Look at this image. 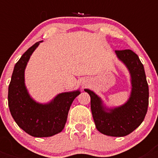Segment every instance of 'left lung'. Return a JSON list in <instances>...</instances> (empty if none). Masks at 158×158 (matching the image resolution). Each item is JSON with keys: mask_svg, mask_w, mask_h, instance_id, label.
Here are the masks:
<instances>
[{"mask_svg": "<svg viewBox=\"0 0 158 158\" xmlns=\"http://www.w3.org/2000/svg\"><path fill=\"white\" fill-rule=\"evenodd\" d=\"M120 60L127 67L131 77V94L124 105L107 109L102 99L89 89H84L91 98V110L97 130L113 137L126 136L141 125L148 106V85L143 65L131 50L115 51Z\"/></svg>", "mask_w": 158, "mask_h": 158, "instance_id": "obj_1", "label": "left lung"}]
</instances>
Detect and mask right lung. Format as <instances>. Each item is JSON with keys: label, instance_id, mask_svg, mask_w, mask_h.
Masks as SVG:
<instances>
[{"label": "right lung", "instance_id": "right-lung-1", "mask_svg": "<svg viewBox=\"0 0 158 158\" xmlns=\"http://www.w3.org/2000/svg\"><path fill=\"white\" fill-rule=\"evenodd\" d=\"M39 43L28 48L16 63L8 89V105L12 117L27 134L38 138L50 137L61 132L70 106L80 94L79 90L62 93L46 104L38 103L31 98L24 84V70Z\"/></svg>", "mask_w": 158, "mask_h": 158}]
</instances>
